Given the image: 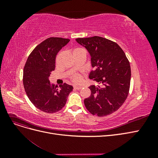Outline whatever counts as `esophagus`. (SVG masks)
<instances>
[{
    "label": "esophagus",
    "mask_w": 158,
    "mask_h": 158,
    "mask_svg": "<svg viewBox=\"0 0 158 158\" xmlns=\"http://www.w3.org/2000/svg\"><path fill=\"white\" fill-rule=\"evenodd\" d=\"M82 88V86H78V85H74V88L75 89H80Z\"/></svg>",
    "instance_id": "obj_1"
}]
</instances>
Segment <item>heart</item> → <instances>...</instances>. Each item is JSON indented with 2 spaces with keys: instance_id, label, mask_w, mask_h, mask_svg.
<instances>
[{
  "instance_id": "b5f03b06",
  "label": "heart",
  "mask_w": 158,
  "mask_h": 158,
  "mask_svg": "<svg viewBox=\"0 0 158 158\" xmlns=\"http://www.w3.org/2000/svg\"><path fill=\"white\" fill-rule=\"evenodd\" d=\"M72 80H73L74 82L78 83L82 81V76H81L78 74H75L73 76H72Z\"/></svg>"
}]
</instances>
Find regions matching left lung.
Masks as SVG:
<instances>
[{
	"label": "left lung",
	"instance_id": "left-lung-1",
	"mask_svg": "<svg viewBox=\"0 0 158 158\" xmlns=\"http://www.w3.org/2000/svg\"><path fill=\"white\" fill-rule=\"evenodd\" d=\"M88 50L94 70L89 78L99 85H90V96L84 105L94 115L103 117L116 111L125 102L130 89V63L115 42L94 36L76 39Z\"/></svg>",
	"mask_w": 158,
	"mask_h": 158
}]
</instances>
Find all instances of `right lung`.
Masks as SVG:
<instances>
[{"instance_id": "right-lung-1", "label": "right lung", "mask_w": 158, "mask_h": 158, "mask_svg": "<svg viewBox=\"0 0 158 158\" xmlns=\"http://www.w3.org/2000/svg\"><path fill=\"white\" fill-rule=\"evenodd\" d=\"M70 40L49 37L38 45L28 56L23 72V84L30 102L38 109L54 113L64 107L73 87L66 83L59 87L49 78L55 69L56 56Z\"/></svg>"}]
</instances>
